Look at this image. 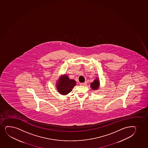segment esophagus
I'll use <instances>...</instances> for the list:
<instances>
[{"label": "esophagus", "mask_w": 148, "mask_h": 148, "mask_svg": "<svg viewBox=\"0 0 148 148\" xmlns=\"http://www.w3.org/2000/svg\"><path fill=\"white\" fill-rule=\"evenodd\" d=\"M86 82L80 83V85H82V86H84V85H86Z\"/></svg>", "instance_id": "esophagus-1"}]
</instances>
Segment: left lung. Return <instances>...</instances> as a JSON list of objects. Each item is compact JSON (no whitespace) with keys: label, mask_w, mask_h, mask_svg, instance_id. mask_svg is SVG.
I'll list each match as a JSON object with an SVG mask.
<instances>
[{"label":"left lung","mask_w":148,"mask_h":148,"mask_svg":"<svg viewBox=\"0 0 148 148\" xmlns=\"http://www.w3.org/2000/svg\"><path fill=\"white\" fill-rule=\"evenodd\" d=\"M100 80L99 77H96V79L94 80L93 82L90 83V87L93 90H98L99 87H100Z\"/></svg>","instance_id":"1"}]
</instances>
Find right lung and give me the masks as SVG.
<instances>
[{
	"label": "right lung",
	"instance_id": "obj_1",
	"mask_svg": "<svg viewBox=\"0 0 148 148\" xmlns=\"http://www.w3.org/2000/svg\"><path fill=\"white\" fill-rule=\"evenodd\" d=\"M56 87L58 92L63 95H67L72 91L76 82L71 79L66 75H61L56 82Z\"/></svg>",
	"mask_w": 148,
	"mask_h": 148
}]
</instances>
